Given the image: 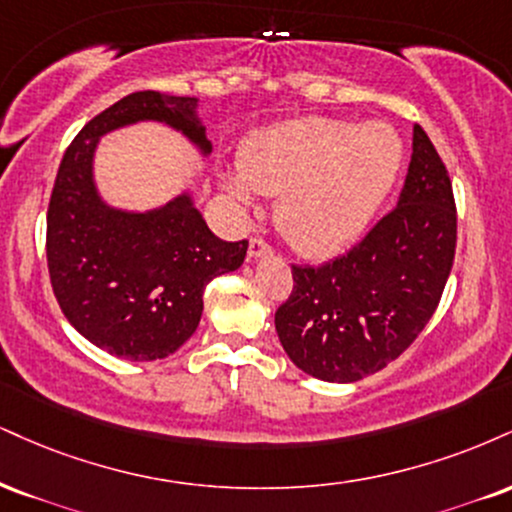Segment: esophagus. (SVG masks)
I'll use <instances>...</instances> for the list:
<instances>
[{
	"label": "esophagus",
	"mask_w": 512,
	"mask_h": 512,
	"mask_svg": "<svg viewBox=\"0 0 512 512\" xmlns=\"http://www.w3.org/2000/svg\"><path fill=\"white\" fill-rule=\"evenodd\" d=\"M272 252L267 243H264L262 238H250V245H248V257L250 260H257V257H264Z\"/></svg>",
	"instance_id": "esophagus-1"
}]
</instances>
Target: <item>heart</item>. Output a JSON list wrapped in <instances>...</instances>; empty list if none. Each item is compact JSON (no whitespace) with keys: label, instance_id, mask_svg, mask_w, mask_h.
<instances>
[{"label":"heart","instance_id":"b5f03b06","mask_svg":"<svg viewBox=\"0 0 512 512\" xmlns=\"http://www.w3.org/2000/svg\"><path fill=\"white\" fill-rule=\"evenodd\" d=\"M403 155L389 123L307 116L257 133L240 155V174H224L221 186L245 209L255 205V190L279 195L274 221L291 248L331 257L372 224Z\"/></svg>","mask_w":512,"mask_h":512}]
</instances>
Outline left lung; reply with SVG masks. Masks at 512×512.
Wrapping results in <instances>:
<instances>
[{
	"label": "left lung",
	"mask_w": 512,
	"mask_h": 512,
	"mask_svg": "<svg viewBox=\"0 0 512 512\" xmlns=\"http://www.w3.org/2000/svg\"><path fill=\"white\" fill-rule=\"evenodd\" d=\"M455 231L451 178L429 135L415 126L398 205L348 255L293 267V293L274 317L293 365L350 384L396 360L439 305Z\"/></svg>",
	"instance_id": "left-lung-1"
}]
</instances>
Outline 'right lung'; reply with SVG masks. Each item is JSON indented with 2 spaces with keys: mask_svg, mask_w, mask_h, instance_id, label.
Segmentation results:
<instances>
[{
  "mask_svg": "<svg viewBox=\"0 0 512 512\" xmlns=\"http://www.w3.org/2000/svg\"><path fill=\"white\" fill-rule=\"evenodd\" d=\"M155 121L212 152L197 97L143 90L83 126L61 159L47 209V267L57 303L92 346L133 362L162 360L195 334L202 293L214 276L236 272L248 240L209 231L193 195L147 212L107 205L95 183L102 135Z\"/></svg>",
  "mask_w": 512,
  "mask_h": 512,
  "instance_id": "1",
  "label": "right lung"
}]
</instances>
